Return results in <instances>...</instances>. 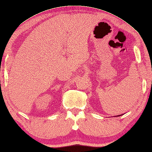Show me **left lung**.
Segmentation results:
<instances>
[{
    "label": "left lung",
    "mask_w": 152,
    "mask_h": 152,
    "mask_svg": "<svg viewBox=\"0 0 152 152\" xmlns=\"http://www.w3.org/2000/svg\"><path fill=\"white\" fill-rule=\"evenodd\" d=\"M120 115H116V116H120Z\"/></svg>",
    "instance_id": "8db88e82"
}]
</instances>
